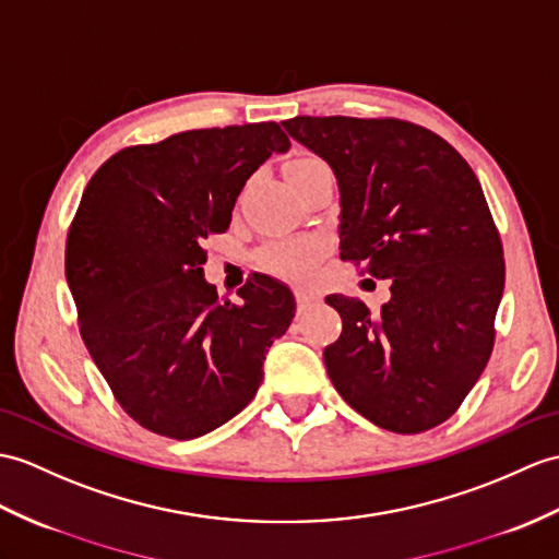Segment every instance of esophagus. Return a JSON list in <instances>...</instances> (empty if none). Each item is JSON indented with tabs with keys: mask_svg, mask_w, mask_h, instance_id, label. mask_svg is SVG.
<instances>
[{
	"mask_svg": "<svg viewBox=\"0 0 559 559\" xmlns=\"http://www.w3.org/2000/svg\"><path fill=\"white\" fill-rule=\"evenodd\" d=\"M295 300H297V311H305L314 302V293L307 288H295Z\"/></svg>",
	"mask_w": 559,
	"mask_h": 559,
	"instance_id": "1",
	"label": "esophagus"
}]
</instances>
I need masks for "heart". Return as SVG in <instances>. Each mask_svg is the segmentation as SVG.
Instances as JSON below:
<instances>
[{
  "label": "heart",
  "instance_id": "1",
  "mask_svg": "<svg viewBox=\"0 0 559 559\" xmlns=\"http://www.w3.org/2000/svg\"><path fill=\"white\" fill-rule=\"evenodd\" d=\"M317 166H326L317 157H297L288 164V176L297 171H307V168H317ZM317 257V242L314 240H283L274 242L259 254V262H262L266 269L276 271L281 276L288 278H300L309 271L311 259Z\"/></svg>",
  "mask_w": 559,
  "mask_h": 559
}]
</instances>
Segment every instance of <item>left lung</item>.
I'll use <instances>...</instances> for the list:
<instances>
[{
	"label": "left lung",
	"mask_w": 559,
	"mask_h": 559,
	"mask_svg": "<svg viewBox=\"0 0 559 559\" xmlns=\"http://www.w3.org/2000/svg\"><path fill=\"white\" fill-rule=\"evenodd\" d=\"M283 128L338 178L343 262L391 281L381 311L326 297L343 319L323 349L335 391L385 431L443 424L488 365L504 288L481 183L450 142L409 121L295 116Z\"/></svg>",
	"instance_id": "8db88e82"
}]
</instances>
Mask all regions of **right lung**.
<instances>
[{
  "label": "right lung",
  "mask_w": 559,
  "mask_h": 559,
  "mask_svg": "<svg viewBox=\"0 0 559 559\" xmlns=\"http://www.w3.org/2000/svg\"><path fill=\"white\" fill-rule=\"evenodd\" d=\"M290 140L274 121L202 128L116 152L67 238V281L90 357L142 428L200 438L250 405L293 293L254 274L218 302L202 242L230 226L248 178Z\"/></svg>",
  "instance_id": "right-lung-1"
}]
</instances>
